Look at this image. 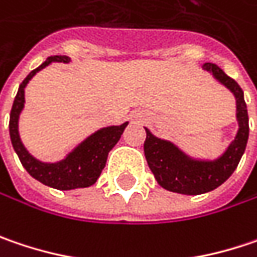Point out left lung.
I'll use <instances>...</instances> for the list:
<instances>
[{
    "label": "left lung",
    "instance_id": "8db88e82",
    "mask_svg": "<svg viewBox=\"0 0 257 257\" xmlns=\"http://www.w3.org/2000/svg\"><path fill=\"white\" fill-rule=\"evenodd\" d=\"M202 68L211 72L214 78L236 96L238 132L224 153L215 161H197L171 142L158 139L146 128L145 156L150 171L162 188L184 195L205 194L224 184L236 171L249 139V115L241 88L217 65L204 63Z\"/></svg>",
    "mask_w": 257,
    "mask_h": 257
}]
</instances>
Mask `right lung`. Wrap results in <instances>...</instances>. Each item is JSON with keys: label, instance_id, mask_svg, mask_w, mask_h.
<instances>
[{"label": "right lung", "instance_id": "obj_1", "mask_svg": "<svg viewBox=\"0 0 257 257\" xmlns=\"http://www.w3.org/2000/svg\"><path fill=\"white\" fill-rule=\"evenodd\" d=\"M69 60L71 59L68 56H50L37 69L30 72L27 78L20 84L19 92L14 98L10 114V137L21 165L39 182L62 191L94 185L107 163L109 150L117 145L124 128L128 124L124 122L121 125H109L98 130L73 149L63 161L56 163H45L33 158L27 149L23 146L19 135V117L21 109L24 108V88L37 72L42 71L52 62L68 63Z\"/></svg>", "mask_w": 257, "mask_h": 257}]
</instances>
